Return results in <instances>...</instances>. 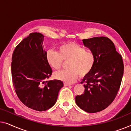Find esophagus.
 <instances>
[{
  "label": "esophagus",
  "mask_w": 131,
  "mask_h": 131,
  "mask_svg": "<svg viewBox=\"0 0 131 131\" xmlns=\"http://www.w3.org/2000/svg\"><path fill=\"white\" fill-rule=\"evenodd\" d=\"M64 86H70L71 85V84L69 83H67V82H64Z\"/></svg>",
  "instance_id": "obj_1"
}]
</instances>
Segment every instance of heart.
I'll return each instance as SVG.
<instances>
[{
    "label": "heart",
    "mask_w": 131,
    "mask_h": 131,
    "mask_svg": "<svg viewBox=\"0 0 131 131\" xmlns=\"http://www.w3.org/2000/svg\"><path fill=\"white\" fill-rule=\"evenodd\" d=\"M46 57L49 66L57 70L61 69L64 61H68L69 69L55 73L54 76L69 83L74 82L79 75L82 78L87 76L95 63L94 53L74 43L62 45L58 48V52L49 50Z\"/></svg>",
    "instance_id": "heart-1"
}]
</instances>
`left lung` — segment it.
<instances>
[{
	"label": "left lung",
	"mask_w": 131,
	"mask_h": 131,
	"mask_svg": "<svg viewBox=\"0 0 131 131\" xmlns=\"http://www.w3.org/2000/svg\"><path fill=\"white\" fill-rule=\"evenodd\" d=\"M82 41L94 53L95 63L92 71L81 82L85 87L84 94L76 96L75 101L83 110L94 113L104 110L115 99L124 66L121 55L108 37H95Z\"/></svg>",
	"instance_id": "obj_1"
}]
</instances>
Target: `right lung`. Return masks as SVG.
<instances>
[{
	"label": "right lung",
	"mask_w": 131,
	"mask_h": 131,
	"mask_svg": "<svg viewBox=\"0 0 131 131\" xmlns=\"http://www.w3.org/2000/svg\"><path fill=\"white\" fill-rule=\"evenodd\" d=\"M43 40L41 33H30L16 46L11 62L12 83L18 97L26 106L39 112L55 104L64 86L61 80H46L52 70L43 49Z\"/></svg>",
	"instance_id": "add662e5"
}]
</instances>
